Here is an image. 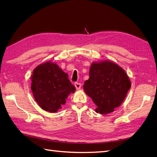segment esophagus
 Returning <instances> with one entry per match:
<instances>
[{
  "label": "esophagus",
  "mask_w": 157,
  "mask_h": 157,
  "mask_svg": "<svg viewBox=\"0 0 157 157\" xmlns=\"http://www.w3.org/2000/svg\"><path fill=\"white\" fill-rule=\"evenodd\" d=\"M74 85H75V88H76L77 90H79V89L81 88V86H82V85H81L80 83L75 82V84H74Z\"/></svg>",
  "instance_id": "34e87169"
}]
</instances>
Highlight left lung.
<instances>
[{"label":"left lung","instance_id":"8db88e82","mask_svg":"<svg viewBox=\"0 0 157 157\" xmlns=\"http://www.w3.org/2000/svg\"><path fill=\"white\" fill-rule=\"evenodd\" d=\"M89 75L83 88L97 106L96 113L107 114L122 104L131 82L121 67L111 61L93 63Z\"/></svg>","mask_w":157,"mask_h":157}]
</instances>
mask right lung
I'll use <instances>...</instances> for the list:
<instances>
[{
  "label": "right lung",
  "mask_w": 157,
  "mask_h": 157,
  "mask_svg": "<svg viewBox=\"0 0 157 157\" xmlns=\"http://www.w3.org/2000/svg\"><path fill=\"white\" fill-rule=\"evenodd\" d=\"M31 89L39 106L50 113L61 109L68 95L75 91L67 73L51 62L40 65L34 70Z\"/></svg>",
  "instance_id": "obj_1"
}]
</instances>
